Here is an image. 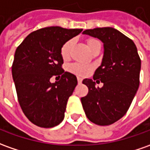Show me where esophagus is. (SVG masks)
<instances>
[{"instance_id": "34e87169", "label": "esophagus", "mask_w": 150, "mask_h": 150, "mask_svg": "<svg viewBox=\"0 0 150 150\" xmlns=\"http://www.w3.org/2000/svg\"><path fill=\"white\" fill-rule=\"evenodd\" d=\"M81 81H82V78H81V77H77V82H78L79 84H81Z\"/></svg>"}]
</instances>
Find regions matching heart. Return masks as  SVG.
Returning <instances> with one entry per match:
<instances>
[{"label": "heart", "instance_id": "obj_1", "mask_svg": "<svg viewBox=\"0 0 150 150\" xmlns=\"http://www.w3.org/2000/svg\"><path fill=\"white\" fill-rule=\"evenodd\" d=\"M97 43H100V42L95 39H89L87 41V45L90 50H91L93 46L96 45ZM73 44V40H69L62 45L61 49H60V54H61L62 58L64 60L68 59L70 56V52H71ZM69 70L71 73L77 75L78 77H84L90 73V72L92 70V66L89 64H79V63H73L69 65Z\"/></svg>", "mask_w": 150, "mask_h": 150}]
</instances>
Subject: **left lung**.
I'll list each match as a JSON object with an SVG mask.
<instances>
[{"label": "left lung", "instance_id": "obj_1", "mask_svg": "<svg viewBox=\"0 0 150 150\" xmlns=\"http://www.w3.org/2000/svg\"><path fill=\"white\" fill-rule=\"evenodd\" d=\"M104 43V57L93 79H84L88 94L81 98L87 118L93 123L108 126L126 114L140 85V61L132 39L112 28H97L83 32ZM104 83L101 88L95 82Z\"/></svg>", "mask_w": 150, "mask_h": 150}]
</instances>
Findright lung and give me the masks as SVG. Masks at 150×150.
<instances>
[{
    "label": "right lung",
    "mask_w": 150,
    "mask_h": 150,
    "mask_svg": "<svg viewBox=\"0 0 150 150\" xmlns=\"http://www.w3.org/2000/svg\"><path fill=\"white\" fill-rule=\"evenodd\" d=\"M81 31L58 26L43 28L31 33L15 50L12 76L18 101L28 119L40 127H55L64 117L77 80L62 68L60 49ZM52 76L61 79L51 83Z\"/></svg>",
    "instance_id": "add662e5"
}]
</instances>
